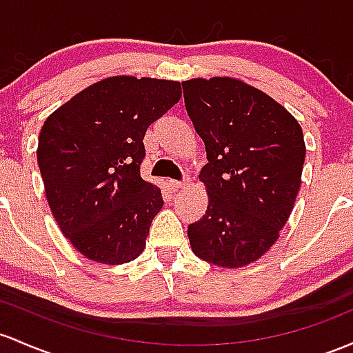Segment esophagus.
Masks as SVG:
<instances>
[{
	"mask_svg": "<svg viewBox=\"0 0 353 353\" xmlns=\"http://www.w3.org/2000/svg\"><path fill=\"white\" fill-rule=\"evenodd\" d=\"M189 184V179H184V181H169V185L172 191H179V189L185 188V185Z\"/></svg>",
	"mask_w": 353,
	"mask_h": 353,
	"instance_id": "esophagus-1",
	"label": "esophagus"
}]
</instances>
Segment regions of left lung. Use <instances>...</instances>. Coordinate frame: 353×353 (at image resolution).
Segmentation results:
<instances>
[{"instance_id":"left-lung-1","label":"left lung","mask_w":353,"mask_h":353,"mask_svg":"<svg viewBox=\"0 0 353 353\" xmlns=\"http://www.w3.org/2000/svg\"><path fill=\"white\" fill-rule=\"evenodd\" d=\"M184 103L208 152L199 174L206 214L189 224L196 256L223 268L261 258L292 214L305 162L296 119L241 80L183 82Z\"/></svg>"}]
</instances>
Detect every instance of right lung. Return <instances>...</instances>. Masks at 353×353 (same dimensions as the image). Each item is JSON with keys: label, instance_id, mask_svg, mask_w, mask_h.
I'll return each mask as SVG.
<instances>
[{"label": "right lung", "instance_id": "obj_1", "mask_svg": "<svg viewBox=\"0 0 353 353\" xmlns=\"http://www.w3.org/2000/svg\"><path fill=\"white\" fill-rule=\"evenodd\" d=\"M181 99L170 80L110 77L45 120L38 165L61 233L88 259L129 263L144 251L164 199L141 177L144 135Z\"/></svg>", "mask_w": 353, "mask_h": 353}]
</instances>
